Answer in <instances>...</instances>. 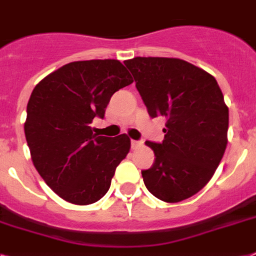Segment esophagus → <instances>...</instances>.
<instances>
[{
	"mask_svg": "<svg viewBox=\"0 0 256 256\" xmlns=\"http://www.w3.org/2000/svg\"><path fill=\"white\" fill-rule=\"evenodd\" d=\"M142 141H136V140H132V142H130V146H132L133 150H137V149H140L141 146H142Z\"/></svg>",
	"mask_w": 256,
	"mask_h": 256,
	"instance_id": "obj_1",
	"label": "esophagus"
}]
</instances>
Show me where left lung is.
Returning <instances> with one entry per match:
<instances>
[{
	"label": "left lung",
	"instance_id": "1",
	"mask_svg": "<svg viewBox=\"0 0 256 256\" xmlns=\"http://www.w3.org/2000/svg\"><path fill=\"white\" fill-rule=\"evenodd\" d=\"M148 112L164 116L161 144L146 141L156 161L141 171L152 195L179 202L204 188L228 145L229 108L216 78L172 57H134L124 61Z\"/></svg>",
	"mask_w": 256,
	"mask_h": 256
}]
</instances>
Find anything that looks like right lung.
Wrapping results in <instances>:
<instances>
[{
  "mask_svg": "<svg viewBox=\"0 0 256 256\" xmlns=\"http://www.w3.org/2000/svg\"><path fill=\"white\" fill-rule=\"evenodd\" d=\"M133 82L119 60L69 62L35 86L27 103L24 134L31 160L47 186L61 199L88 206L107 194L130 140L92 133L114 92Z\"/></svg>",
  "mask_w": 256,
  "mask_h": 256,
  "instance_id": "right-lung-1",
  "label": "right lung"
}]
</instances>
